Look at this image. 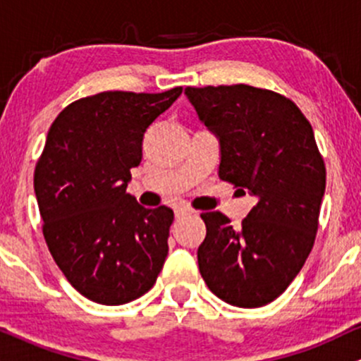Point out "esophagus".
<instances>
[{
	"label": "esophagus",
	"mask_w": 361,
	"mask_h": 361,
	"mask_svg": "<svg viewBox=\"0 0 361 361\" xmlns=\"http://www.w3.org/2000/svg\"><path fill=\"white\" fill-rule=\"evenodd\" d=\"M192 214H193V210L190 209V207H176V210H175V215L178 219L185 217V215H192Z\"/></svg>",
	"instance_id": "34e87169"
}]
</instances>
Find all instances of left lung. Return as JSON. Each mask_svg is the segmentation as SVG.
<instances>
[{
    "instance_id": "obj_1",
    "label": "left lung",
    "mask_w": 361,
    "mask_h": 361,
    "mask_svg": "<svg viewBox=\"0 0 361 361\" xmlns=\"http://www.w3.org/2000/svg\"><path fill=\"white\" fill-rule=\"evenodd\" d=\"M185 94L219 140V178L258 200L239 229L221 212L202 214L198 268L219 299L261 307L299 275L316 239L326 168L314 130L295 103L268 90L188 86Z\"/></svg>"
}]
</instances>
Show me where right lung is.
Returning a JSON list of instances; mask_svg holds the SVG:
<instances>
[{"mask_svg": "<svg viewBox=\"0 0 361 361\" xmlns=\"http://www.w3.org/2000/svg\"><path fill=\"white\" fill-rule=\"evenodd\" d=\"M181 91H103L66 106L49 128L34 175L44 238L69 283L97 304L139 299L168 256L173 210L139 205L127 185L144 134Z\"/></svg>", "mask_w": 361, "mask_h": 361, "instance_id": "right-lung-1", "label": "right lung"}]
</instances>
